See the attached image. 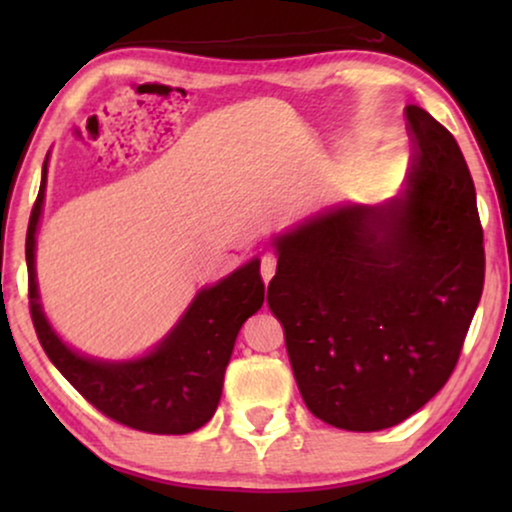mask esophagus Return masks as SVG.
Returning a JSON list of instances; mask_svg holds the SVG:
<instances>
[{
	"label": "esophagus",
	"instance_id": "34e87169",
	"mask_svg": "<svg viewBox=\"0 0 512 512\" xmlns=\"http://www.w3.org/2000/svg\"><path fill=\"white\" fill-rule=\"evenodd\" d=\"M275 270H277V261L272 256H263L261 258V275H263V282L268 284L270 279H272V275H275Z\"/></svg>",
	"mask_w": 512,
	"mask_h": 512
}]
</instances>
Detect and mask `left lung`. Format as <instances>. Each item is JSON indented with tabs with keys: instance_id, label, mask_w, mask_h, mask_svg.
Wrapping results in <instances>:
<instances>
[{
	"instance_id": "obj_1",
	"label": "left lung",
	"mask_w": 512,
	"mask_h": 512,
	"mask_svg": "<svg viewBox=\"0 0 512 512\" xmlns=\"http://www.w3.org/2000/svg\"><path fill=\"white\" fill-rule=\"evenodd\" d=\"M408 188L277 237L268 305L307 410L380 431L431 401L457 366L485 284L475 186L457 139L405 107Z\"/></svg>"
}]
</instances>
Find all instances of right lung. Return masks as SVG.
<instances>
[{
  "label": "right lung",
  "instance_id": "obj_1",
  "mask_svg": "<svg viewBox=\"0 0 512 512\" xmlns=\"http://www.w3.org/2000/svg\"><path fill=\"white\" fill-rule=\"evenodd\" d=\"M46 167L48 158L25 240L30 314L46 356L90 405L118 424L158 436H184L205 426L219 405L237 333L263 305L261 261L254 258L219 284L202 289L172 333L142 359L111 363L76 354L41 312L34 275V235L44 205Z\"/></svg>",
  "mask_w": 512,
  "mask_h": 512
}]
</instances>
